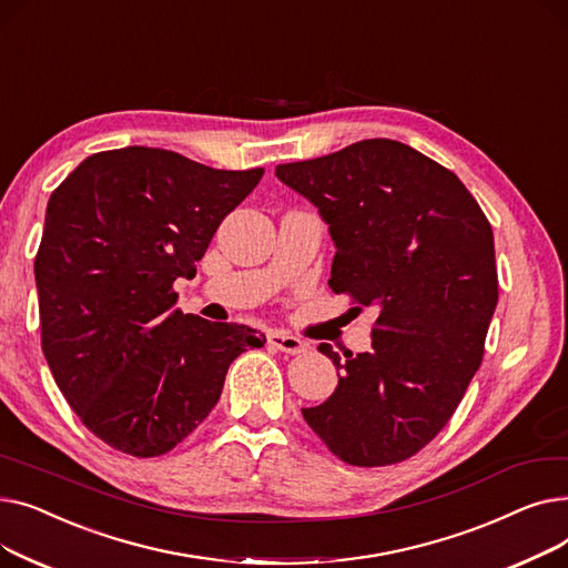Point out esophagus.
<instances>
[{
    "label": "esophagus",
    "mask_w": 568,
    "mask_h": 568,
    "mask_svg": "<svg viewBox=\"0 0 568 568\" xmlns=\"http://www.w3.org/2000/svg\"><path fill=\"white\" fill-rule=\"evenodd\" d=\"M268 345L276 347V349H281V352H285V354H302V352H306V349H308V345H306L302 338L290 336V334H283V332L268 334Z\"/></svg>",
    "instance_id": "esophagus-1"
}]
</instances>
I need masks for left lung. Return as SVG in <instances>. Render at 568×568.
Here are the masks:
<instances>
[{"label": "left lung", "mask_w": 568, "mask_h": 568, "mask_svg": "<svg viewBox=\"0 0 568 568\" xmlns=\"http://www.w3.org/2000/svg\"><path fill=\"white\" fill-rule=\"evenodd\" d=\"M276 176L329 225L332 290L377 308L371 352L343 362L320 343L338 386L304 419L349 465L400 463L452 419L481 364L497 306L490 223L452 170L386 138Z\"/></svg>", "instance_id": "8db88e82"}]
</instances>
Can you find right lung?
I'll use <instances>...</instances> for the list:
<instances>
[{"label":"right lung","mask_w":568,"mask_h":568,"mask_svg":"<svg viewBox=\"0 0 568 568\" xmlns=\"http://www.w3.org/2000/svg\"><path fill=\"white\" fill-rule=\"evenodd\" d=\"M262 174L124 146L84 159L50 195L34 262L41 345L59 392L112 449H174L236 356L266 343L246 324L184 315L172 290Z\"/></svg>","instance_id":"obj_1"}]
</instances>
